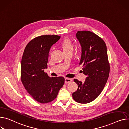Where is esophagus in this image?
I'll return each instance as SVG.
<instances>
[{
	"label": "esophagus",
	"mask_w": 129,
	"mask_h": 129,
	"mask_svg": "<svg viewBox=\"0 0 129 129\" xmlns=\"http://www.w3.org/2000/svg\"><path fill=\"white\" fill-rule=\"evenodd\" d=\"M65 83H68L69 82H71L72 81V80L71 78H65Z\"/></svg>",
	"instance_id": "1"
}]
</instances>
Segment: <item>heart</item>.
<instances>
[{
  "instance_id": "1",
  "label": "heart",
  "mask_w": 129,
  "mask_h": 129,
  "mask_svg": "<svg viewBox=\"0 0 129 129\" xmlns=\"http://www.w3.org/2000/svg\"><path fill=\"white\" fill-rule=\"evenodd\" d=\"M61 47L63 51H71L73 50V45L69 39H65L61 43Z\"/></svg>"
}]
</instances>
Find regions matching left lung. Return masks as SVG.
Wrapping results in <instances>:
<instances>
[{"mask_svg": "<svg viewBox=\"0 0 129 129\" xmlns=\"http://www.w3.org/2000/svg\"><path fill=\"white\" fill-rule=\"evenodd\" d=\"M76 37L81 46L83 73L87 76L84 82L74 80L78 89L72 94L79 103H88L95 100L103 90L109 77L110 65L104 41L96 34L87 30L78 31Z\"/></svg>", "mask_w": 129, "mask_h": 129, "instance_id": "8db88e82", "label": "left lung"}]
</instances>
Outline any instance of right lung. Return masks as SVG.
Returning <instances> with one entry per match:
<instances>
[{
  "mask_svg": "<svg viewBox=\"0 0 129 129\" xmlns=\"http://www.w3.org/2000/svg\"><path fill=\"white\" fill-rule=\"evenodd\" d=\"M61 36L41 35L31 40L26 46L21 66V81L33 98L40 103L53 101L63 86V77H50L44 72L47 68L51 47Z\"/></svg>",
  "mask_w": 129,
  "mask_h": 129,
  "instance_id": "right-lung-1",
  "label": "right lung"
}]
</instances>
